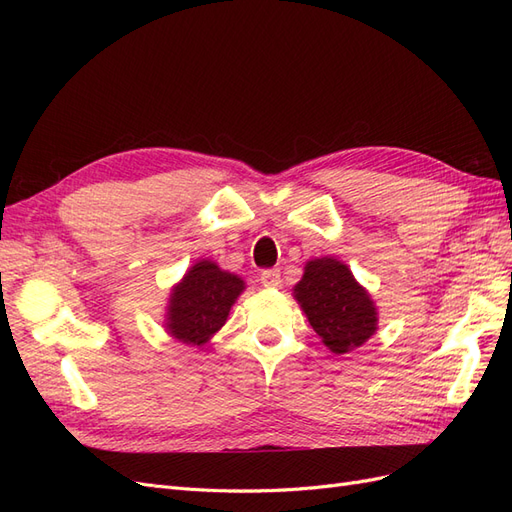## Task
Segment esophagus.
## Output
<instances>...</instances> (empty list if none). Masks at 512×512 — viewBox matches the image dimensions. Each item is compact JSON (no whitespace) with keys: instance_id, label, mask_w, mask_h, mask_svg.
<instances>
[{"instance_id":"esophagus-1","label":"esophagus","mask_w":512,"mask_h":512,"mask_svg":"<svg viewBox=\"0 0 512 512\" xmlns=\"http://www.w3.org/2000/svg\"><path fill=\"white\" fill-rule=\"evenodd\" d=\"M260 284L265 288H277L282 284V277H280V271L277 269H267L260 273Z\"/></svg>"}]
</instances>
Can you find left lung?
Instances as JSON below:
<instances>
[{
  "instance_id": "8db88e82",
  "label": "left lung",
  "mask_w": 512,
  "mask_h": 512,
  "mask_svg": "<svg viewBox=\"0 0 512 512\" xmlns=\"http://www.w3.org/2000/svg\"><path fill=\"white\" fill-rule=\"evenodd\" d=\"M294 299L322 344L335 354L363 346L378 331V309L369 292L337 258L309 260L301 282L294 286Z\"/></svg>"
}]
</instances>
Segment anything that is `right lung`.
Wrapping results in <instances>:
<instances>
[{"label": "right lung", "mask_w": 512, "mask_h": 512, "mask_svg": "<svg viewBox=\"0 0 512 512\" xmlns=\"http://www.w3.org/2000/svg\"><path fill=\"white\" fill-rule=\"evenodd\" d=\"M245 290L239 275L200 260L173 288L166 307V331L188 346H205L228 320L230 307Z\"/></svg>", "instance_id": "1"}]
</instances>
